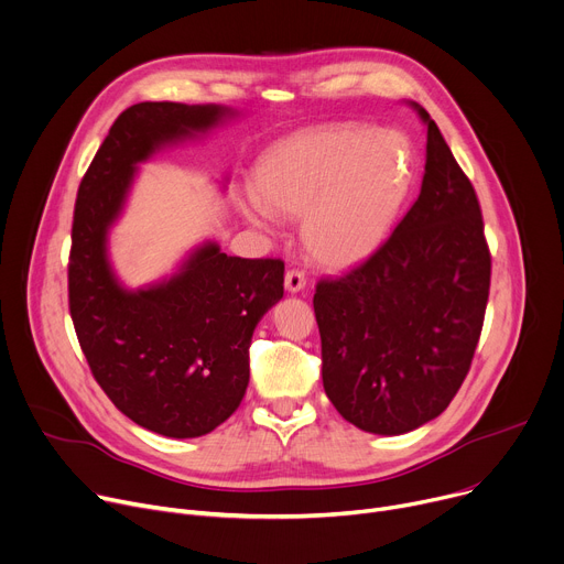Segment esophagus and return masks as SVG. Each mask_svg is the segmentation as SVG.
<instances>
[{"label":"esophagus","mask_w":564,"mask_h":564,"mask_svg":"<svg viewBox=\"0 0 564 564\" xmlns=\"http://www.w3.org/2000/svg\"><path fill=\"white\" fill-rule=\"evenodd\" d=\"M305 284H307L305 273H302V271H295V269L286 271V275H284V289H286L289 293H297V291H302V289H305Z\"/></svg>","instance_id":"34e87169"}]
</instances>
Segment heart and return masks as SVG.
Masks as SVG:
<instances>
[{
    "label": "heart",
    "mask_w": 564,
    "mask_h": 564,
    "mask_svg": "<svg viewBox=\"0 0 564 564\" xmlns=\"http://www.w3.org/2000/svg\"><path fill=\"white\" fill-rule=\"evenodd\" d=\"M413 183V147L400 131L364 123L316 126L280 140L252 169L243 219L262 230L271 216L302 219L316 264L345 269L375 252L395 226Z\"/></svg>",
    "instance_id": "heart-1"
}]
</instances>
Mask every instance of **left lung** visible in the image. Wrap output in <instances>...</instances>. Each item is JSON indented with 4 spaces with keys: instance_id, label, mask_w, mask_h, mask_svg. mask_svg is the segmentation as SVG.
<instances>
[{
    "instance_id": "obj_1",
    "label": "left lung",
    "mask_w": 564,
    "mask_h": 564,
    "mask_svg": "<svg viewBox=\"0 0 564 564\" xmlns=\"http://www.w3.org/2000/svg\"><path fill=\"white\" fill-rule=\"evenodd\" d=\"M426 126L417 200L364 264L323 280L314 312L323 386L368 433L400 436L438 417L469 370L490 291V252L474 187L436 121Z\"/></svg>"
}]
</instances>
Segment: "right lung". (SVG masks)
Wrapping results in <instances>:
<instances>
[{"mask_svg":"<svg viewBox=\"0 0 564 564\" xmlns=\"http://www.w3.org/2000/svg\"><path fill=\"white\" fill-rule=\"evenodd\" d=\"M239 117L219 104H135L112 123L76 196L69 312L83 355L112 404L166 438L205 436L237 411L250 338L284 295V264L228 257L205 239L173 273L131 289L110 262V230L140 164Z\"/></svg>","mask_w":564,"mask_h":564,"instance_id":"1","label":"right lung"}]
</instances>
